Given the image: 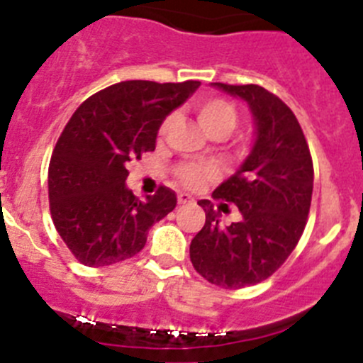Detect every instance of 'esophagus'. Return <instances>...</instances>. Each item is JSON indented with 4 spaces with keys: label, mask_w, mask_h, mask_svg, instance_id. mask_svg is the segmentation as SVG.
I'll return each mask as SVG.
<instances>
[{
    "label": "esophagus",
    "mask_w": 363,
    "mask_h": 363,
    "mask_svg": "<svg viewBox=\"0 0 363 363\" xmlns=\"http://www.w3.org/2000/svg\"><path fill=\"white\" fill-rule=\"evenodd\" d=\"M178 203L179 205H192V203H194V198H192L191 194L182 192V194H178Z\"/></svg>",
    "instance_id": "obj_1"
}]
</instances>
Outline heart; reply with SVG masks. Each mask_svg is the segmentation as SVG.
I'll return each mask as SVG.
<instances>
[{"mask_svg":"<svg viewBox=\"0 0 363 363\" xmlns=\"http://www.w3.org/2000/svg\"><path fill=\"white\" fill-rule=\"evenodd\" d=\"M194 112L198 116L199 124L203 126L208 135H230L237 126V108L231 105L230 101L223 98H201L194 103ZM172 117H167V119L162 123L160 126V135H164L167 132L169 124H171ZM178 179L185 187H198L201 185L205 179L212 178L213 171L212 167L203 164H187L182 165L178 169Z\"/></svg>","mask_w":363,"mask_h":363,"instance_id":"b5f03b06","label":"heart"}]
</instances>
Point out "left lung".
<instances>
[{
	"instance_id": "8db88e82",
	"label": "left lung",
	"mask_w": 363,
	"mask_h": 363,
	"mask_svg": "<svg viewBox=\"0 0 363 363\" xmlns=\"http://www.w3.org/2000/svg\"><path fill=\"white\" fill-rule=\"evenodd\" d=\"M247 103L255 144L235 174L213 198L237 205L239 223L223 228L213 203H198L205 226L191 242L196 271L223 289H242L267 279L298 246L313 191V164L294 112L260 85L212 84Z\"/></svg>"
}]
</instances>
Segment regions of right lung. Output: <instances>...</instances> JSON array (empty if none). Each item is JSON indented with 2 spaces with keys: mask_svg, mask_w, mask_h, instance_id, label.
<instances>
[{
  "mask_svg": "<svg viewBox=\"0 0 363 363\" xmlns=\"http://www.w3.org/2000/svg\"><path fill=\"white\" fill-rule=\"evenodd\" d=\"M199 85L121 82L72 113L51 155L48 189L55 228L76 260L105 267L135 257L147 230L174 210L167 187L146 201L135 198L126 165L155 150L160 124Z\"/></svg>",
  "mask_w": 363,
  "mask_h": 363,
  "instance_id": "1",
  "label": "right lung"
}]
</instances>
